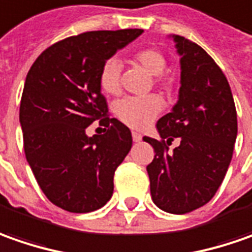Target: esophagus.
Masks as SVG:
<instances>
[{"mask_svg": "<svg viewBox=\"0 0 252 252\" xmlns=\"http://www.w3.org/2000/svg\"><path fill=\"white\" fill-rule=\"evenodd\" d=\"M132 139H134V142H141L142 135L139 134V132H132Z\"/></svg>", "mask_w": 252, "mask_h": 252, "instance_id": "34e87169", "label": "esophagus"}]
</instances>
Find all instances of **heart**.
<instances>
[{"instance_id": "heart-1", "label": "heart", "mask_w": 252, "mask_h": 252, "mask_svg": "<svg viewBox=\"0 0 252 252\" xmlns=\"http://www.w3.org/2000/svg\"><path fill=\"white\" fill-rule=\"evenodd\" d=\"M134 63L141 65L155 78V83L160 88L169 89L170 81L163 78V71L166 69L167 61L164 54L156 48H145L138 51L134 56ZM121 63L117 58L107 60L99 75L100 89L106 94L117 96L121 92ZM163 109V101L156 94L142 96V97H126L120 100L114 106V113L117 118L129 128L143 129L160 114Z\"/></svg>"}]
</instances>
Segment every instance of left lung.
<instances>
[{"instance_id":"1","label":"left lung","mask_w":252,"mask_h":252,"mask_svg":"<svg viewBox=\"0 0 252 252\" xmlns=\"http://www.w3.org/2000/svg\"><path fill=\"white\" fill-rule=\"evenodd\" d=\"M171 37L181 57L178 100L156 124L160 139L143 141L155 149L146 166L152 201L164 212L183 215L208 204L220 187L237 138V113L212 57L183 36ZM176 137L179 145L170 151Z\"/></svg>"}]
</instances>
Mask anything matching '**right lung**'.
<instances>
[{"mask_svg": "<svg viewBox=\"0 0 252 252\" xmlns=\"http://www.w3.org/2000/svg\"><path fill=\"white\" fill-rule=\"evenodd\" d=\"M142 32L71 36L44 50L28 72L19 109L26 160L44 195L64 211L93 212L113 195L114 171L131 151L132 135L109 117L99 75ZM96 119L106 132L88 137L86 128Z\"/></svg>", "mask_w": 252, "mask_h": 252, "instance_id": "right-lung-1", "label": "right lung"}]
</instances>
